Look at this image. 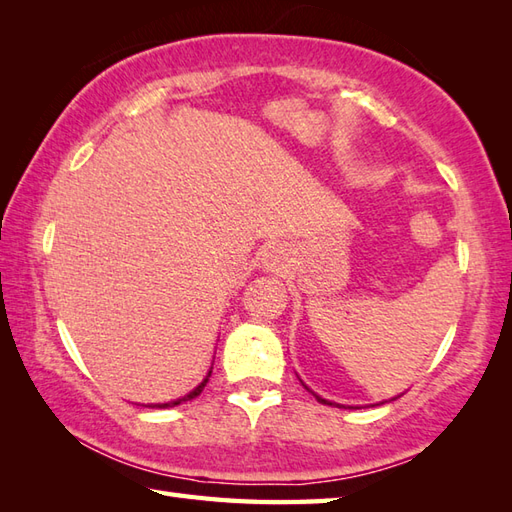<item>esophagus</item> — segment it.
I'll return each instance as SVG.
<instances>
[{
    "mask_svg": "<svg viewBox=\"0 0 512 512\" xmlns=\"http://www.w3.org/2000/svg\"><path fill=\"white\" fill-rule=\"evenodd\" d=\"M286 262H288V257H286L284 250H279L275 246H268L264 250V266L268 270H281L286 266Z\"/></svg>",
    "mask_w": 512,
    "mask_h": 512,
    "instance_id": "esophagus-1",
    "label": "esophagus"
}]
</instances>
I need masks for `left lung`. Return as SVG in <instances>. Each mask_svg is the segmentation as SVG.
Masks as SVG:
<instances>
[{
    "mask_svg": "<svg viewBox=\"0 0 512 512\" xmlns=\"http://www.w3.org/2000/svg\"><path fill=\"white\" fill-rule=\"evenodd\" d=\"M308 389V387H306ZM310 391V389H308ZM312 394H314V391H312ZM314 398H317L319 402H321V405H332V407H343V405H339V402H330V400H325V398H321V396H317V394H314Z\"/></svg>",
    "mask_w": 512,
    "mask_h": 512,
    "instance_id": "8db88e82",
    "label": "left lung"
}]
</instances>
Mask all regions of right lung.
<instances>
[{"instance_id":"add662e5","label":"right lung","mask_w":512,"mask_h":512,"mask_svg":"<svg viewBox=\"0 0 512 512\" xmlns=\"http://www.w3.org/2000/svg\"><path fill=\"white\" fill-rule=\"evenodd\" d=\"M211 372H213V367L209 369V374L204 376V380L202 383L195 387L193 391H189L187 396H182V398H178V400H171V402H158V405H145V407H151V409H167V407H176V405H180V402H187V400H193L195 396H200L202 394V389L206 387V383H209V376H211Z\"/></svg>"}]
</instances>
